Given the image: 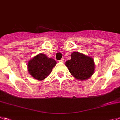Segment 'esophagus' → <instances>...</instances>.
<instances>
[{
	"instance_id": "1",
	"label": "esophagus",
	"mask_w": 120,
	"mask_h": 120,
	"mask_svg": "<svg viewBox=\"0 0 120 120\" xmlns=\"http://www.w3.org/2000/svg\"><path fill=\"white\" fill-rule=\"evenodd\" d=\"M60 61H61V62H64V59H61V60H60Z\"/></svg>"
}]
</instances>
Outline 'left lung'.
Returning a JSON list of instances; mask_svg holds the SVG:
<instances>
[{
    "label": "left lung",
    "mask_w": 120,
    "mask_h": 120,
    "mask_svg": "<svg viewBox=\"0 0 120 120\" xmlns=\"http://www.w3.org/2000/svg\"><path fill=\"white\" fill-rule=\"evenodd\" d=\"M71 57V60L66 61L65 65L74 77L83 81L93 75L95 63L92 57L77 52L72 53Z\"/></svg>",
    "instance_id": "left-lung-1"
}]
</instances>
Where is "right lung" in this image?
Masks as SVG:
<instances>
[{
	"label": "right lung",
	"instance_id": "1",
	"mask_svg": "<svg viewBox=\"0 0 120 120\" xmlns=\"http://www.w3.org/2000/svg\"><path fill=\"white\" fill-rule=\"evenodd\" d=\"M56 64L52 58H48L44 54H38L28 61V72L34 79L41 81L50 74Z\"/></svg>",
	"mask_w": 120,
	"mask_h": 120
}]
</instances>
